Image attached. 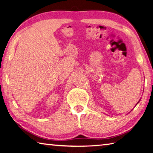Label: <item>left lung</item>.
Here are the masks:
<instances>
[{
  "label": "left lung",
  "mask_w": 153,
  "mask_h": 153,
  "mask_svg": "<svg viewBox=\"0 0 153 153\" xmlns=\"http://www.w3.org/2000/svg\"><path fill=\"white\" fill-rule=\"evenodd\" d=\"M137 104H138V103H137Z\"/></svg>",
  "instance_id": "8db88e82"
}]
</instances>
